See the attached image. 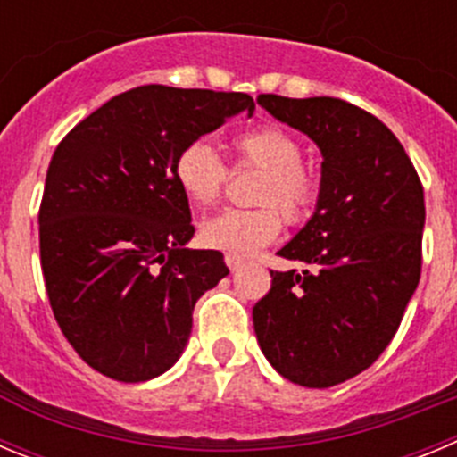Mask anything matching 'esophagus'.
Wrapping results in <instances>:
<instances>
[{"instance_id":"esophagus-1","label":"esophagus","mask_w":457,"mask_h":457,"mask_svg":"<svg viewBox=\"0 0 457 457\" xmlns=\"http://www.w3.org/2000/svg\"><path fill=\"white\" fill-rule=\"evenodd\" d=\"M226 265H228V270L231 271H236V270H240L242 265H245V261H242L240 256H236V253H226Z\"/></svg>"}]
</instances>
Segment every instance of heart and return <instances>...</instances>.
I'll return each instance as SVG.
<instances>
[{
	"instance_id": "1",
	"label": "heart",
	"mask_w": 457,
	"mask_h": 457,
	"mask_svg": "<svg viewBox=\"0 0 457 457\" xmlns=\"http://www.w3.org/2000/svg\"><path fill=\"white\" fill-rule=\"evenodd\" d=\"M237 162L265 171L256 201L262 208L237 211L228 208L201 221V242L211 249L253 256L262 246L278 237L283 220L290 224L303 221L311 215L320 196V179L311 167L301 162V142L286 129L265 124L249 129L233 137ZM174 179L183 195L196 206H211L220 199L228 179V167L215 146L206 140L187 142L174 161ZM276 205L279 208H273Z\"/></svg>"
}]
</instances>
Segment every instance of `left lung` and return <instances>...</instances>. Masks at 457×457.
Here are the masks:
<instances>
[{"label":"left lung","mask_w":457,"mask_h":457,"mask_svg":"<svg viewBox=\"0 0 457 457\" xmlns=\"http://www.w3.org/2000/svg\"><path fill=\"white\" fill-rule=\"evenodd\" d=\"M258 104L311 137L324 161L315 212L278 251L305 270L271 271L253 328L283 378L324 390L374 365L399 328L420 283L424 187L371 112L335 97Z\"/></svg>","instance_id":"left-lung-1"}]
</instances>
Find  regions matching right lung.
<instances>
[{
  "label": "right lung",
  "instance_id": "1",
  "mask_svg": "<svg viewBox=\"0 0 457 457\" xmlns=\"http://www.w3.org/2000/svg\"><path fill=\"white\" fill-rule=\"evenodd\" d=\"M256 111L245 92L140 86L87 115L54 152L40 262L54 317L92 370L140 383L174 367L224 256L195 236L174 161L187 142Z\"/></svg>",
  "mask_w": 457,
  "mask_h": 457
}]
</instances>
